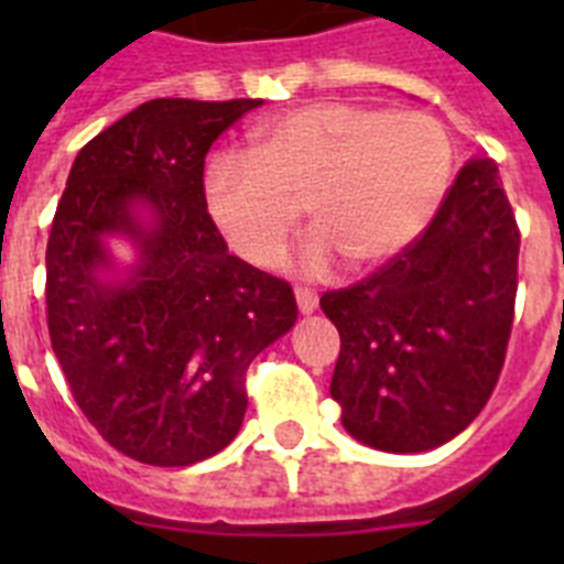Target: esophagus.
I'll use <instances>...</instances> for the list:
<instances>
[{"instance_id":"obj_1","label":"esophagus","mask_w":564,"mask_h":564,"mask_svg":"<svg viewBox=\"0 0 564 564\" xmlns=\"http://www.w3.org/2000/svg\"><path fill=\"white\" fill-rule=\"evenodd\" d=\"M293 293H296L299 311L305 313V316H307V313H313V311H316V307H318V296L311 291V288H296V291H293Z\"/></svg>"}]
</instances>
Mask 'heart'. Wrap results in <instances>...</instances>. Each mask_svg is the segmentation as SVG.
<instances>
[{
  "instance_id": "1",
  "label": "heart",
  "mask_w": 564,
  "mask_h": 564,
  "mask_svg": "<svg viewBox=\"0 0 564 564\" xmlns=\"http://www.w3.org/2000/svg\"><path fill=\"white\" fill-rule=\"evenodd\" d=\"M455 147L437 118L358 104H307L268 118L246 152H217L203 206L234 253L273 268L302 206L316 231L302 271L325 276L338 259L364 271L410 248L452 186Z\"/></svg>"
}]
</instances>
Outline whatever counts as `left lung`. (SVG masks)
Masks as SVG:
<instances>
[{
	"instance_id": "1",
	"label": "left lung",
	"mask_w": 564,
	"mask_h": 564,
	"mask_svg": "<svg viewBox=\"0 0 564 564\" xmlns=\"http://www.w3.org/2000/svg\"><path fill=\"white\" fill-rule=\"evenodd\" d=\"M520 228L497 163L475 158L435 220L387 265L322 296L341 336L330 395L381 452H426L480 415L514 322Z\"/></svg>"
}]
</instances>
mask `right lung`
<instances>
[{"instance_id": "right-lung-1", "label": "right lung", "mask_w": 564, "mask_h": 564, "mask_svg": "<svg viewBox=\"0 0 564 564\" xmlns=\"http://www.w3.org/2000/svg\"><path fill=\"white\" fill-rule=\"evenodd\" d=\"M259 104H141L78 152L53 217V352L98 435L149 466L226 449L246 415V370L296 325L291 285L228 253L203 206L208 149ZM107 236L139 248L123 278Z\"/></svg>"}]
</instances>
